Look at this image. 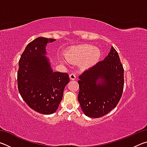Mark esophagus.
Listing matches in <instances>:
<instances>
[{
    "mask_svg": "<svg viewBox=\"0 0 147 147\" xmlns=\"http://www.w3.org/2000/svg\"><path fill=\"white\" fill-rule=\"evenodd\" d=\"M69 78H70L71 80H74L76 79V75L74 73H71L69 74Z\"/></svg>",
    "mask_w": 147,
    "mask_h": 147,
    "instance_id": "34e87169",
    "label": "esophagus"
}]
</instances>
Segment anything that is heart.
Instances as JSON below:
<instances>
[{
    "instance_id": "heart-1",
    "label": "heart",
    "mask_w": 147,
    "mask_h": 147,
    "mask_svg": "<svg viewBox=\"0 0 147 147\" xmlns=\"http://www.w3.org/2000/svg\"><path fill=\"white\" fill-rule=\"evenodd\" d=\"M100 50L89 44L76 45L67 50L65 56L72 63L80 62L81 67L89 69L96 64L101 58Z\"/></svg>"
}]
</instances>
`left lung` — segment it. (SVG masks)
I'll list each match as a JSON object with an SVG mask.
<instances>
[{
	"label": "left lung",
	"mask_w": 147,
	"mask_h": 147,
	"mask_svg": "<svg viewBox=\"0 0 147 147\" xmlns=\"http://www.w3.org/2000/svg\"><path fill=\"white\" fill-rule=\"evenodd\" d=\"M78 102L86 115L98 118L117 105L124 88V69L111 47L104 60L80 75Z\"/></svg>",
	"instance_id": "left-lung-1"
}]
</instances>
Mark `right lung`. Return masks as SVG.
I'll use <instances>...</instances> for the list:
<instances>
[{"label": "right lung", "instance_id": "1", "mask_svg": "<svg viewBox=\"0 0 147 147\" xmlns=\"http://www.w3.org/2000/svg\"><path fill=\"white\" fill-rule=\"evenodd\" d=\"M54 39L39 38L27 45L19 61L18 90L30 108L49 115L57 110L63 97L69 74L54 72L45 56L47 43Z\"/></svg>", "mask_w": 147, "mask_h": 147}]
</instances>
